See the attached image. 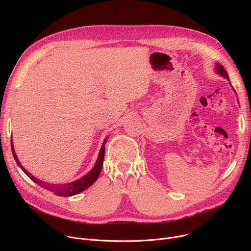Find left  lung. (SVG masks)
Returning <instances> with one entry per match:
<instances>
[{"label":"left lung","mask_w":251,"mask_h":251,"mask_svg":"<svg viewBox=\"0 0 251 251\" xmlns=\"http://www.w3.org/2000/svg\"><path fill=\"white\" fill-rule=\"evenodd\" d=\"M216 69H217V71H218V73H219V74H221L222 76H224L225 78L229 79V76H228L227 71H226L225 69H224V67H223V66H222L221 64H217V66H216Z\"/></svg>","instance_id":"8db88e82"}]
</instances>
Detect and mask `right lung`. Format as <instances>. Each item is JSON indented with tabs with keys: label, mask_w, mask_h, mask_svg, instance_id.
<instances>
[{
	"label": "right lung",
	"mask_w": 251,
	"mask_h": 251,
	"mask_svg": "<svg viewBox=\"0 0 251 251\" xmlns=\"http://www.w3.org/2000/svg\"><path fill=\"white\" fill-rule=\"evenodd\" d=\"M105 142H107V139H104L103 142H102V146H101V149L100 151V153H99V157H98V161L95 165V167L92 168V170L90 171V172L88 174H86L85 176H83L82 178L78 179L74 182H71V183H68V184H64V185H59V184H50V183H45L41 180H38L36 178H34L33 176H31L27 171H26L22 165L20 164V162L18 161L17 159V155L15 153V151H14V148H13V143L11 141V149H12V153H13V156H14V159L17 163V165L22 169L23 172L27 175L33 182H35L36 184H38L39 186L49 190V191H51L54 192L55 194L57 195H60V196H72V195H75L79 192H81L83 190H85L86 188H88L90 185H92L94 184L97 179L99 178L100 176V170H101V167H102V164H103V156H104V146H105Z\"/></svg>",
	"instance_id": "right-lung-1"
}]
</instances>
